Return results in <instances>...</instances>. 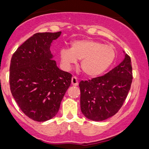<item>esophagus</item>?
Returning <instances> with one entry per match:
<instances>
[{
    "instance_id": "34e87169",
    "label": "esophagus",
    "mask_w": 149,
    "mask_h": 149,
    "mask_svg": "<svg viewBox=\"0 0 149 149\" xmlns=\"http://www.w3.org/2000/svg\"><path fill=\"white\" fill-rule=\"evenodd\" d=\"M71 82H72V85L74 86H77L79 85L78 79H77V78L76 77H72Z\"/></svg>"
}]
</instances>
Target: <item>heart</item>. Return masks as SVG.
Wrapping results in <instances>:
<instances>
[{"label": "heart", "mask_w": 149, "mask_h": 149, "mask_svg": "<svg viewBox=\"0 0 149 149\" xmlns=\"http://www.w3.org/2000/svg\"><path fill=\"white\" fill-rule=\"evenodd\" d=\"M61 63L65 68L81 60V69L88 77H97L102 74L111 67L116 57L113 47L104 45L100 41L85 39L72 42L70 48L61 49Z\"/></svg>", "instance_id": "obj_1"}]
</instances>
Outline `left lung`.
<instances>
[{
	"label": "left lung",
	"mask_w": 149,
	"mask_h": 149,
	"mask_svg": "<svg viewBox=\"0 0 149 149\" xmlns=\"http://www.w3.org/2000/svg\"><path fill=\"white\" fill-rule=\"evenodd\" d=\"M133 80L131 57L102 77L81 81L79 86L82 113L93 121H103L115 115L123 106Z\"/></svg>",
	"instance_id": "8db88e82"
}]
</instances>
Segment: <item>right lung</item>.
Instances as JSON below:
<instances>
[{
  "label": "right lung",
  "mask_w": 149,
  "mask_h": 149,
  "mask_svg": "<svg viewBox=\"0 0 149 149\" xmlns=\"http://www.w3.org/2000/svg\"><path fill=\"white\" fill-rule=\"evenodd\" d=\"M60 34L36 33L11 58V93L22 112L36 122H45L56 115L71 84L72 75L58 68L49 50L52 41Z\"/></svg>",
  "instance_id": "obj_1"
}]
</instances>
